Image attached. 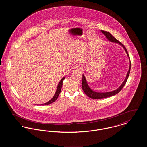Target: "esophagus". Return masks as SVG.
<instances>
[{"label":"esophagus","mask_w":147,"mask_h":147,"mask_svg":"<svg viewBox=\"0 0 147 147\" xmlns=\"http://www.w3.org/2000/svg\"><path fill=\"white\" fill-rule=\"evenodd\" d=\"M77 68V69H79V70H81L82 69V67H81V66H79V65H78V66H77V67H76Z\"/></svg>","instance_id":"esophagus-1"}]
</instances>
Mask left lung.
<instances>
[{
	"label": "left lung",
	"instance_id": "obj_1",
	"mask_svg": "<svg viewBox=\"0 0 147 147\" xmlns=\"http://www.w3.org/2000/svg\"><path fill=\"white\" fill-rule=\"evenodd\" d=\"M101 32L105 35L106 37V38L110 41V42H112V43H118L119 45H121V46L123 47V48L125 49V51H126V54L128 56L129 59L130 60L129 57L128 55V52L127 51L125 47L123 45H122L121 42L117 40H116L113 36H112L110 32H107V31H105L103 30H101ZM131 61H129V69L127 73L126 78L124 80V81L123 82V83L121 84V85L119 87V88H117V89L113 90L111 91H109V92H96V91H94L91 89V88L89 87V85L88 84L86 79L85 78V77L84 76V74H83V80H82V89L83 90L84 92L85 93V94L89 96V98H92V99H101V98H108V97H110L113 95H115L116 94H118L119 91L122 90V89L123 88V86H125V85L126 84V82L128 79V78L129 77V73H130V70H131Z\"/></svg>",
	"mask_w": 147,
	"mask_h": 147
}]
</instances>
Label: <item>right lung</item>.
<instances>
[{"instance_id":"right-lung-1","label":"right lung","mask_w":147,"mask_h":147,"mask_svg":"<svg viewBox=\"0 0 147 147\" xmlns=\"http://www.w3.org/2000/svg\"><path fill=\"white\" fill-rule=\"evenodd\" d=\"M64 79H65V77H63V78L60 80L59 83H58V86H57V90H56V93L54 95L53 98H52L48 102H46L45 104H38L37 105H49V104H50L55 102L56 100L57 99V98L58 97V96H59V94L61 92V89H62V85H63V80H64Z\"/></svg>"}]
</instances>
